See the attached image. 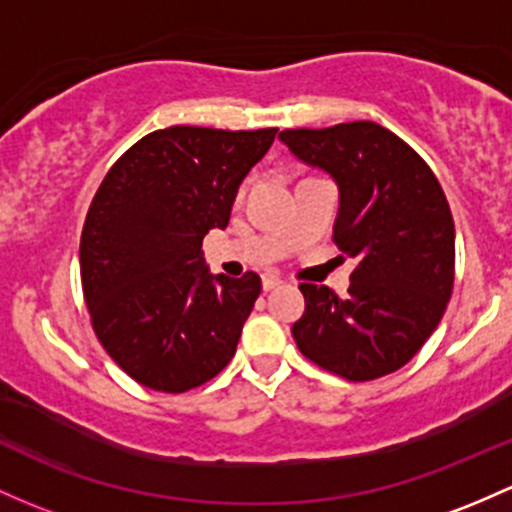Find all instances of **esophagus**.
Here are the masks:
<instances>
[{"instance_id":"esophagus-1","label":"esophagus","mask_w":512,"mask_h":512,"mask_svg":"<svg viewBox=\"0 0 512 512\" xmlns=\"http://www.w3.org/2000/svg\"><path fill=\"white\" fill-rule=\"evenodd\" d=\"M283 283V280H280L278 276H273V273H266V276L261 278V285H263V293H268V290H273V288H278V285Z\"/></svg>"}]
</instances>
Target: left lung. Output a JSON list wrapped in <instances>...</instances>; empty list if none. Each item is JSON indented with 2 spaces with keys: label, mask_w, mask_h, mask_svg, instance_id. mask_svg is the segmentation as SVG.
Instances as JSON below:
<instances>
[{
  "label": "left lung",
  "mask_w": 512,
  "mask_h": 512,
  "mask_svg": "<svg viewBox=\"0 0 512 512\" xmlns=\"http://www.w3.org/2000/svg\"><path fill=\"white\" fill-rule=\"evenodd\" d=\"M278 139L337 183L334 241L354 258L339 298L300 283L295 344L346 381L398 371L430 339L454 285V219L434 173L403 139L373 122L285 129Z\"/></svg>",
  "instance_id": "8db88e82"
}]
</instances>
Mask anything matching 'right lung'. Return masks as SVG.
Returning a JSON list of instances; mask_svg holds the SVG:
<instances>
[{
  "label": "right lung",
  "instance_id": "1",
  "mask_svg": "<svg viewBox=\"0 0 512 512\" xmlns=\"http://www.w3.org/2000/svg\"><path fill=\"white\" fill-rule=\"evenodd\" d=\"M276 134L170 126L104 175L80 239L82 290L97 339L141 386L185 393L232 361L261 278L214 276L202 239L227 227Z\"/></svg>",
  "mask_w": 512,
  "mask_h": 512
}]
</instances>
